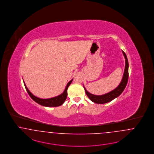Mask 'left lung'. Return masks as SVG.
<instances>
[{
	"label": "left lung",
	"instance_id": "1",
	"mask_svg": "<svg viewBox=\"0 0 154 154\" xmlns=\"http://www.w3.org/2000/svg\"><path fill=\"white\" fill-rule=\"evenodd\" d=\"M122 54H124L125 59V70H124V73L123 75V77L122 80L121 82L120 85L118 86V87L114 89L112 91L108 93L107 94H104V95H95L94 94H91L88 93L86 90V88L84 87V88L85 90L86 94L87 95V97L89 98V99L91 101H93L94 103H99V104H103L109 102L116 98L118 97L120 95L123 91L124 90L125 88L126 87L127 85L128 80V67H129V64H128V61L127 57L126 54L124 51H122Z\"/></svg>",
	"mask_w": 154,
	"mask_h": 154
}]
</instances>
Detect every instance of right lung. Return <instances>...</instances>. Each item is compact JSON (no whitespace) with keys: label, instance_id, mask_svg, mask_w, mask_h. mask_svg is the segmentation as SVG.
<instances>
[{"label":"right lung","instance_id":"1","mask_svg":"<svg viewBox=\"0 0 154 154\" xmlns=\"http://www.w3.org/2000/svg\"><path fill=\"white\" fill-rule=\"evenodd\" d=\"M72 79L70 80L68 84H67V86L66 87L64 92L61 94H60L59 95L55 97L54 98H48V99H41L40 98H38L35 96H34L33 94L28 90V88H27L26 86L25 83V82H23L25 88L26 90L27 93L30 95V97L35 102H37V103L40 104L42 106H47V107H57V106H59L60 105H61L62 104L64 103V102H65V100H66L67 97V89L68 87H69V86L71 85V82H72Z\"/></svg>","mask_w":154,"mask_h":154}]
</instances>
